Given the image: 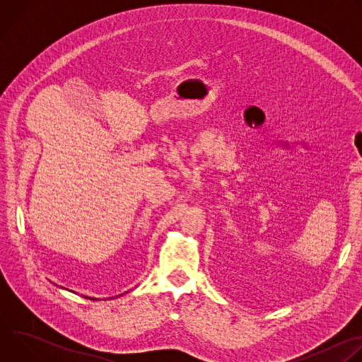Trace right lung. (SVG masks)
Masks as SVG:
<instances>
[{
	"instance_id": "add662e5",
	"label": "right lung",
	"mask_w": 362,
	"mask_h": 362,
	"mask_svg": "<svg viewBox=\"0 0 362 362\" xmlns=\"http://www.w3.org/2000/svg\"><path fill=\"white\" fill-rule=\"evenodd\" d=\"M86 298H88V299H91V300H97L95 298H90V296H86Z\"/></svg>"
}]
</instances>
